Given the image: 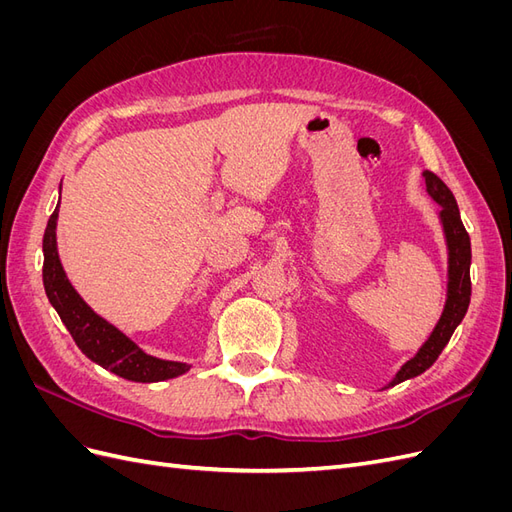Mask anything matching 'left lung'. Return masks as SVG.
<instances>
[{
  "label": "left lung",
  "mask_w": 512,
  "mask_h": 512,
  "mask_svg": "<svg viewBox=\"0 0 512 512\" xmlns=\"http://www.w3.org/2000/svg\"><path fill=\"white\" fill-rule=\"evenodd\" d=\"M425 185L429 196L440 205V222L444 228L446 247H448V290H446V305L444 312L436 324V329L429 335L427 342L416 352V356L397 371V376L389 382V386H395L404 380L421 376L425 369H429L448 339L459 327L468 312L470 297H472V282H470V262H472V247H470V235L466 226L461 222L457 200L453 192L446 188V183L433 175L431 170H425ZM384 386V389H389Z\"/></svg>",
  "instance_id": "obj_1"
}]
</instances>
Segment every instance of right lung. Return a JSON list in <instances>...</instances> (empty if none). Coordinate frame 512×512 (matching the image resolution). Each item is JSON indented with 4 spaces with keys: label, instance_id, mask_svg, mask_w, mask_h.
Returning <instances> with one entry per match:
<instances>
[{
    "label": "right lung",
    "instance_id": "obj_1",
    "mask_svg": "<svg viewBox=\"0 0 512 512\" xmlns=\"http://www.w3.org/2000/svg\"><path fill=\"white\" fill-rule=\"evenodd\" d=\"M57 209L53 211L44 230L42 282L46 297H49L51 305L57 309L61 322L66 324V329L74 337L76 346H79L83 354L89 356L94 363L132 382H160L185 374L190 365L177 361H162L143 352L130 337L115 329L111 322L100 318L94 309L81 299V294L72 288L57 254Z\"/></svg>",
    "mask_w": 512,
    "mask_h": 512
}]
</instances>
